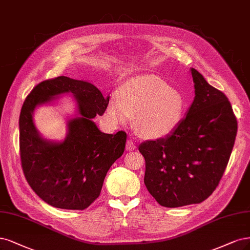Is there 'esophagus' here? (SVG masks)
<instances>
[{
	"label": "esophagus",
	"mask_w": 250,
	"mask_h": 250,
	"mask_svg": "<svg viewBox=\"0 0 250 250\" xmlns=\"http://www.w3.org/2000/svg\"><path fill=\"white\" fill-rule=\"evenodd\" d=\"M136 149V145L133 143V141L128 140L126 143V150L127 151H132Z\"/></svg>",
	"instance_id": "34e87169"
}]
</instances>
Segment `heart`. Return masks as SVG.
Returning <instances> with one entry per match:
<instances>
[{
    "mask_svg": "<svg viewBox=\"0 0 250 250\" xmlns=\"http://www.w3.org/2000/svg\"><path fill=\"white\" fill-rule=\"evenodd\" d=\"M185 99L178 90L158 77L146 75L125 83L119 98H110L106 115L116 124L127 123L136 117V128L151 139L168 135L175 130L183 117Z\"/></svg>",
    "mask_w": 250,
    "mask_h": 250,
    "instance_id": "b5f03b06",
    "label": "heart"
}]
</instances>
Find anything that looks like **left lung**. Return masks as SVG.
<instances>
[{"label": "left lung", "mask_w": 250, "mask_h": 250, "mask_svg": "<svg viewBox=\"0 0 250 250\" xmlns=\"http://www.w3.org/2000/svg\"><path fill=\"white\" fill-rule=\"evenodd\" d=\"M195 97L186 117L165 139L146 141L144 182L167 208L200 204L213 193L227 168L238 123L230 102L191 68Z\"/></svg>", "instance_id": "8db88e82"}]
</instances>
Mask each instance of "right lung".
I'll list each match as a JSON object with an SVG mask.
<instances>
[{
    "label": "right lung",
    "mask_w": 250,
    "mask_h": 250,
    "mask_svg": "<svg viewBox=\"0 0 250 250\" xmlns=\"http://www.w3.org/2000/svg\"><path fill=\"white\" fill-rule=\"evenodd\" d=\"M71 92L80 117L68 123L64 142L42 139L32 122V111L57 95ZM109 96L87 81L67 76L43 81L25 98L20 116V152L23 175L35 193L53 207L84 210L100 194L113 163L122 156L126 132H101L93 119L103 115Z\"/></svg>",
    "instance_id": "1"
}]
</instances>
